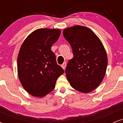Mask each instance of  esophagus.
I'll use <instances>...</instances> for the list:
<instances>
[{
    "instance_id": "34e87169",
    "label": "esophagus",
    "mask_w": 123,
    "mask_h": 123,
    "mask_svg": "<svg viewBox=\"0 0 123 123\" xmlns=\"http://www.w3.org/2000/svg\"><path fill=\"white\" fill-rule=\"evenodd\" d=\"M66 66V62H63V63H62V65H61L62 68H63L64 70H65V69Z\"/></svg>"
}]
</instances>
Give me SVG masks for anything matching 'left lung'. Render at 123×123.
Masks as SVG:
<instances>
[{"mask_svg":"<svg viewBox=\"0 0 123 123\" xmlns=\"http://www.w3.org/2000/svg\"><path fill=\"white\" fill-rule=\"evenodd\" d=\"M63 35L71 46L73 54L66 68L67 79L77 91L91 92L105 77L108 65L105 48L95 33L86 26L66 28Z\"/></svg>","mask_w":123,"mask_h":123,"instance_id":"obj_1","label":"left lung"}]
</instances>
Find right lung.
I'll return each instance as SVG.
<instances>
[{
    "mask_svg": "<svg viewBox=\"0 0 123 123\" xmlns=\"http://www.w3.org/2000/svg\"><path fill=\"white\" fill-rule=\"evenodd\" d=\"M61 35L58 29H38L25 39L17 58L18 76L27 92L43 97L51 92L64 73L51 50Z\"/></svg>",
    "mask_w": 123,
    "mask_h": 123,
    "instance_id": "add662e5",
    "label": "right lung"
}]
</instances>
